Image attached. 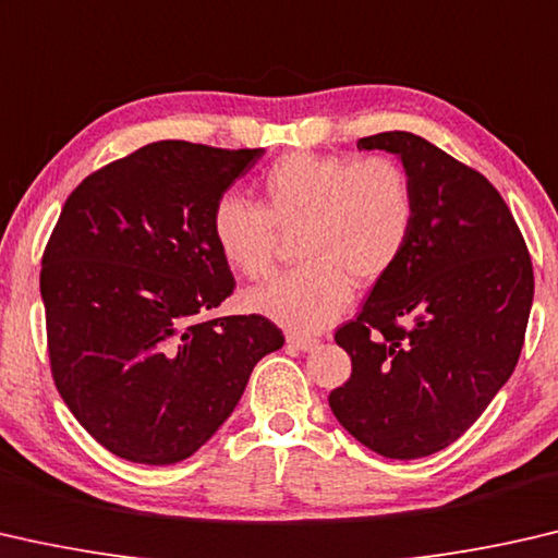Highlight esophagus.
<instances>
[{
	"label": "esophagus",
	"instance_id": "34e87169",
	"mask_svg": "<svg viewBox=\"0 0 558 558\" xmlns=\"http://www.w3.org/2000/svg\"><path fill=\"white\" fill-rule=\"evenodd\" d=\"M287 343L294 345L299 351H314L318 345V339H312V336H299V333H289Z\"/></svg>",
	"mask_w": 558,
	"mask_h": 558
}]
</instances>
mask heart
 Returning a JSON list of instances; mask_svg holds the SVG:
<instances>
[{"label": "heart", "instance_id": "1", "mask_svg": "<svg viewBox=\"0 0 558 558\" xmlns=\"http://www.w3.org/2000/svg\"><path fill=\"white\" fill-rule=\"evenodd\" d=\"M262 205L236 193L215 199L209 230L222 259L242 277L271 269L279 232H299L304 264L252 289V308L299 333L324 331L353 296L403 257L415 222L405 168L386 155L287 153L262 175Z\"/></svg>", "mask_w": 558, "mask_h": 558}]
</instances>
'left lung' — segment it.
Returning a JSON list of instances; mask_svg holds the SVG:
<instances>
[{
	"label": "left lung",
	"mask_w": 558,
	"mask_h": 558,
	"mask_svg": "<svg viewBox=\"0 0 558 558\" xmlns=\"http://www.w3.org/2000/svg\"><path fill=\"white\" fill-rule=\"evenodd\" d=\"M359 148L398 155L415 222L403 257L336 331L353 371L328 405L373 452L417 460L458 440L509 380L534 269L507 203L477 170L405 131Z\"/></svg>",
	"instance_id": "left-lung-1"
}]
</instances>
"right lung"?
Instances as JSON below:
<instances>
[{
	"mask_svg": "<svg viewBox=\"0 0 558 558\" xmlns=\"http://www.w3.org/2000/svg\"><path fill=\"white\" fill-rule=\"evenodd\" d=\"M262 148L160 141L81 182L41 257L51 376L73 417L128 462L195 454L284 345L269 318L205 314L234 277L209 230Z\"/></svg>",
	"mask_w": 558,
	"mask_h": 558,
	"instance_id": "right-lung-1",
	"label": "right lung"
}]
</instances>
